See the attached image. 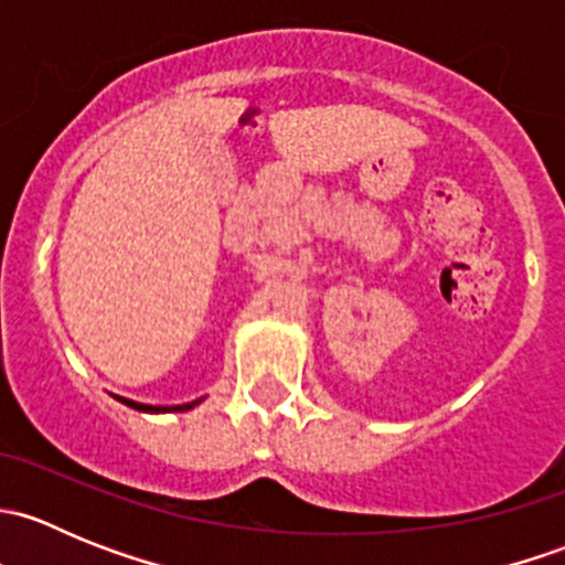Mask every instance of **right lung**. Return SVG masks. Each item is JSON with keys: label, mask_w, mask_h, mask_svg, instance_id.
Masks as SVG:
<instances>
[{"label": "right lung", "mask_w": 565, "mask_h": 565, "mask_svg": "<svg viewBox=\"0 0 565 565\" xmlns=\"http://www.w3.org/2000/svg\"><path fill=\"white\" fill-rule=\"evenodd\" d=\"M119 402L122 404H128V407H134V409H139V413H185V409H193L196 407L199 402H202V398H196V402H188V404H174V407H152V404H141V402H134V398H122V396H117Z\"/></svg>", "instance_id": "right-lung-1"}]
</instances>
